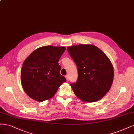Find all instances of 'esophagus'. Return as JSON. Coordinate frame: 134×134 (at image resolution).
Segmentation results:
<instances>
[{
	"instance_id": "1",
	"label": "esophagus",
	"mask_w": 134,
	"mask_h": 134,
	"mask_svg": "<svg viewBox=\"0 0 134 134\" xmlns=\"http://www.w3.org/2000/svg\"><path fill=\"white\" fill-rule=\"evenodd\" d=\"M66 79L67 81H69V80H70V78H69V76L68 75L66 76Z\"/></svg>"
}]
</instances>
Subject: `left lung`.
Masks as SVG:
<instances>
[{"instance_id": "1", "label": "left lung", "mask_w": 134, "mask_h": 134, "mask_svg": "<svg viewBox=\"0 0 134 134\" xmlns=\"http://www.w3.org/2000/svg\"><path fill=\"white\" fill-rule=\"evenodd\" d=\"M67 49L78 71L77 81L71 83L76 96L86 102L100 100L109 92L114 80L110 59L93 45L72 46Z\"/></svg>"}]
</instances>
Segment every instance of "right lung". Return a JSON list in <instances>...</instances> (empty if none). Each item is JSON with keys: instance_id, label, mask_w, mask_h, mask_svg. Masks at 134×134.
I'll return each mask as SVG.
<instances>
[{"instance_id": "1", "label": "right lung", "mask_w": 134, "mask_h": 134, "mask_svg": "<svg viewBox=\"0 0 134 134\" xmlns=\"http://www.w3.org/2000/svg\"><path fill=\"white\" fill-rule=\"evenodd\" d=\"M63 47H40L25 59L21 69L22 87L33 100L42 102L53 97L66 79L60 74L58 61L65 51Z\"/></svg>"}]
</instances>
